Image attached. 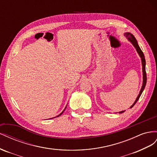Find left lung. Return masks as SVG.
Instances as JSON below:
<instances>
[{"label":"left lung","instance_id":"8db88e82","mask_svg":"<svg viewBox=\"0 0 157 157\" xmlns=\"http://www.w3.org/2000/svg\"><path fill=\"white\" fill-rule=\"evenodd\" d=\"M124 35L127 37V39H128V41L130 42L133 47H135V48L136 49V51L137 52V53L139 54V55H140V58H141V64H142V71H143V84H142V87L141 90L140 91V93H139L138 96L137 97L135 101V102H133V104L130 106V109H132V107L136 105V103L137 102V101L139 100V98H140L141 95L142 94L143 90H144V89L145 87L146 86V83H147V74H146V71H145V65H146V62H145V56H144V54L142 52V51L141 50V48L139 46V44L137 43V41L136 39L135 38V37L133 36V35L131 33H125ZM125 110H122V111H120L119 112V113H124Z\"/></svg>","mask_w":157,"mask_h":157}]
</instances>
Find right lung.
Here are the masks:
<instances>
[{
	"instance_id": "right-lung-1",
	"label": "right lung",
	"mask_w": 157,
	"mask_h": 157,
	"mask_svg": "<svg viewBox=\"0 0 157 157\" xmlns=\"http://www.w3.org/2000/svg\"><path fill=\"white\" fill-rule=\"evenodd\" d=\"M66 106H67V105H66ZM66 106L65 107V109H64V110L63 111H62V113H60V114H59V115H58L57 116H56V117H59V116H60V115H61V114H62V113H64V110H66ZM54 118H55V117H54ZM50 118V119H52V118Z\"/></svg>"
}]
</instances>
